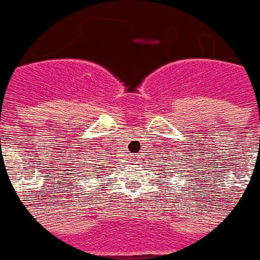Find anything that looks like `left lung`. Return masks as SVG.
Segmentation results:
<instances>
[{
  "label": "left lung",
  "mask_w": 260,
  "mask_h": 260,
  "mask_svg": "<svg viewBox=\"0 0 260 260\" xmlns=\"http://www.w3.org/2000/svg\"><path fill=\"white\" fill-rule=\"evenodd\" d=\"M164 168H167V167H164ZM165 171H167V169H165ZM164 174H168V172H164Z\"/></svg>",
  "instance_id": "8db88e82"
}]
</instances>
